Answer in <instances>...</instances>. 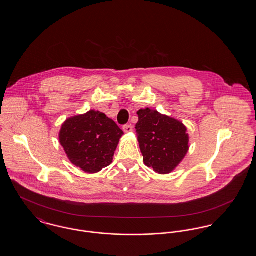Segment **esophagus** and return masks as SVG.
I'll use <instances>...</instances> for the list:
<instances>
[{"label":"esophagus","instance_id":"obj_1","mask_svg":"<svg viewBox=\"0 0 256 256\" xmlns=\"http://www.w3.org/2000/svg\"><path fill=\"white\" fill-rule=\"evenodd\" d=\"M122 130L124 132H132L134 130V126L132 124H124L122 126Z\"/></svg>","mask_w":256,"mask_h":256}]
</instances>
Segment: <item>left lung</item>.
<instances>
[{
  "label": "left lung",
  "instance_id": "obj_1",
  "mask_svg": "<svg viewBox=\"0 0 256 256\" xmlns=\"http://www.w3.org/2000/svg\"><path fill=\"white\" fill-rule=\"evenodd\" d=\"M136 134L145 165L169 174L188 152L189 137L182 122L150 108L137 112Z\"/></svg>",
  "mask_w": 256,
  "mask_h": 256
}]
</instances>
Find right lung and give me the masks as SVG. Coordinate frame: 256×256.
Listing matches in <instances>:
<instances>
[{
  "label": "right lung",
  "mask_w": 256,
  "mask_h": 256,
  "mask_svg": "<svg viewBox=\"0 0 256 256\" xmlns=\"http://www.w3.org/2000/svg\"><path fill=\"white\" fill-rule=\"evenodd\" d=\"M122 130L104 113L90 110L62 124L60 141L74 165L97 172L112 162Z\"/></svg>",
  "instance_id": "1"
}]
</instances>
